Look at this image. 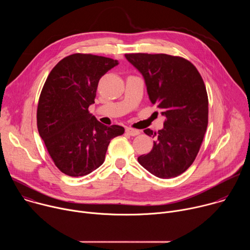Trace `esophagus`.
Listing matches in <instances>:
<instances>
[{"label":"esophagus","instance_id":"34e87169","mask_svg":"<svg viewBox=\"0 0 250 250\" xmlns=\"http://www.w3.org/2000/svg\"><path fill=\"white\" fill-rule=\"evenodd\" d=\"M125 132L131 136H135V135H138L140 133V131L138 129H134V128H131V127H126L125 128Z\"/></svg>","mask_w":250,"mask_h":250}]
</instances>
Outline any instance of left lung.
Returning <instances> with one entry per match:
<instances>
[{"mask_svg": "<svg viewBox=\"0 0 250 250\" xmlns=\"http://www.w3.org/2000/svg\"><path fill=\"white\" fill-rule=\"evenodd\" d=\"M144 76L150 102L166 117L148 154L139 164L162 179L177 177L194 162L208 126V101L197 68L188 60L168 54L131 53L125 55Z\"/></svg>", "mask_w": 250, "mask_h": 250, "instance_id": "8db88e82", "label": "left lung"}]
</instances>
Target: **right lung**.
Returning <instances> with one entry per match:
<instances>
[{"instance_id":"1","label":"right lung","mask_w":250,"mask_h":250,"mask_svg":"<svg viewBox=\"0 0 250 250\" xmlns=\"http://www.w3.org/2000/svg\"><path fill=\"white\" fill-rule=\"evenodd\" d=\"M119 64L112 58L75 53L49 73L38 105V128L56 167L72 177L85 176L104 161L111 140L125 132L106 126L89 113L99 80Z\"/></svg>"}]
</instances>
